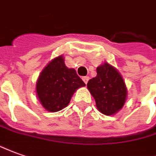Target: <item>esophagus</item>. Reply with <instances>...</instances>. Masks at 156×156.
Segmentation results:
<instances>
[{"instance_id": "1", "label": "esophagus", "mask_w": 156, "mask_h": 156, "mask_svg": "<svg viewBox=\"0 0 156 156\" xmlns=\"http://www.w3.org/2000/svg\"><path fill=\"white\" fill-rule=\"evenodd\" d=\"M83 82H84L85 83H88V81L89 80V76H85V77H83Z\"/></svg>"}]
</instances>
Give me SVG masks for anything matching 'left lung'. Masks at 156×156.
Segmentation results:
<instances>
[{
  "label": "left lung",
  "instance_id": "8db88e82",
  "mask_svg": "<svg viewBox=\"0 0 156 156\" xmlns=\"http://www.w3.org/2000/svg\"><path fill=\"white\" fill-rule=\"evenodd\" d=\"M96 77L91 78L87 88L94 97L99 112L106 116L115 115L123 107L127 89L116 67L104 62L97 67Z\"/></svg>",
  "mask_w": 156,
  "mask_h": 156
}]
</instances>
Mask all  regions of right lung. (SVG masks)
Returning <instances> with one entry per match:
<instances>
[{"label":"right lung","mask_w":156,"mask_h":156,"mask_svg":"<svg viewBox=\"0 0 156 156\" xmlns=\"http://www.w3.org/2000/svg\"><path fill=\"white\" fill-rule=\"evenodd\" d=\"M85 83L73 68H68L62 55L51 60L40 73L36 82V94L40 104L50 112L67 107L77 89Z\"/></svg>","instance_id":"add662e5"}]
</instances>
